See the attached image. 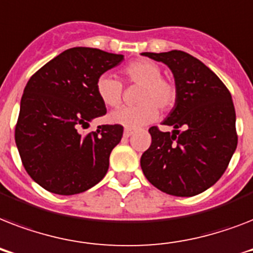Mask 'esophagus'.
<instances>
[{
  "label": "esophagus",
  "instance_id": "obj_1",
  "mask_svg": "<svg viewBox=\"0 0 253 253\" xmlns=\"http://www.w3.org/2000/svg\"><path fill=\"white\" fill-rule=\"evenodd\" d=\"M132 132H134V130H132V128H125L123 136H125V138H128V136H131V135H132Z\"/></svg>",
  "mask_w": 253,
  "mask_h": 253
}]
</instances>
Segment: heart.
Returning a JSON list of instances; mask_svg holds the SVG:
<instances>
[{
  "mask_svg": "<svg viewBox=\"0 0 253 253\" xmlns=\"http://www.w3.org/2000/svg\"><path fill=\"white\" fill-rule=\"evenodd\" d=\"M127 84L139 85L135 106L122 107L109 115L111 123L122 125L127 128H138L147 123L154 122L160 111H169L177 99L176 85L162 76V68L156 63L146 59L132 61L121 71ZM95 91L103 105L117 107L123 98L122 83L103 73L95 81Z\"/></svg>",
  "mask_w": 253,
  "mask_h": 253,
  "instance_id": "heart-1",
  "label": "heart"
}]
</instances>
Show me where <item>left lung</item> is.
Here are the masks:
<instances>
[{"instance_id": "obj_1", "label": "left lung", "mask_w": 253, "mask_h": 253, "mask_svg": "<svg viewBox=\"0 0 253 253\" xmlns=\"http://www.w3.org/2000/svg\"><path fill=\"white\" fill-rule=\"evenodd\" d=\"M170 68L176 105L163 125L150 128V148L142 155L144 176L155 188L176 197L205 192L219 180L238 146L231 93L211 69L184 51L144 52Z\"/></svg>"}]
</instances>
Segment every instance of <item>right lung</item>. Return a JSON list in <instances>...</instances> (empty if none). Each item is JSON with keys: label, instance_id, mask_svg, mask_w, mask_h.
I'll return each instance as SVG.
<instances>
[{"label": "right lung", "instance_id": "right-lung-1", "mask_svg": "<svg viewBox=\"0 0 253 253\" xmlns=\"http://www.w3.org/2000/svg\"><path fill=\"white\" fill-rule=\"evenodd\" d=\"M123 55L98 48H69L30 77L15 125V144L26 172L42 188L60 196L98 184L122 139V125L80 132L106 114L95 81L118 65Z\"/></svg>", "mask_w": 253, "mask_h": 253}]
</instances>
